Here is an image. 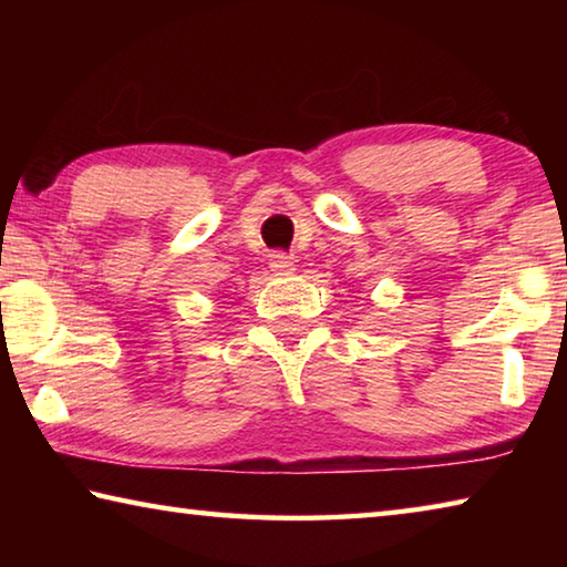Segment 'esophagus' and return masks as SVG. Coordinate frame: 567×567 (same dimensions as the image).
I'll return each instance as SVG.
<instances>
[{
	"instance_id": "esophagus-1",
	"label": "esophagus",
	"mask_w": 567,
	"mask_h": 567,
	"mask_svg": "<svg viewBox=\"0 0 567 567\" xmlns=\"http://www.w3.org/2000/svg\"><path fill=\"white\" fill-rule=\"evenodd\" d=\"M270 267H272L275 275H292V272H295L292 257H287L285 252H275V255L270 257Z\"/></svg>"
}]
</instances>
